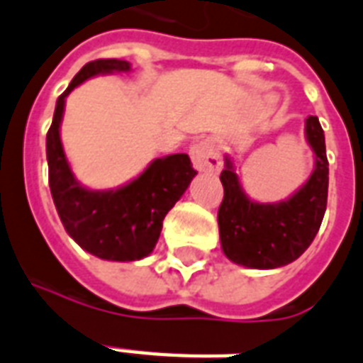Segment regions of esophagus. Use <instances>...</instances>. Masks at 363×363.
I'll use <instances>...</instances> for the list:
<instances>
[{
	"mask_svg": "<svg viewBox=\"0 0 363 363\" xmlns=\"http://www.w3.org/2000/svg\"><path fill=\"white\" fill-rule=\"evenodd\" d=\"M190 158H192L194 167L205 173H218L222 169V160L216 152L213 143L198 141L190 147Z\"/></svg>",
	"mask_w": 363,
	"mask_h": 363,
	"instance_id": "obj_1",
	"label": "esophagus"
}]
</instances>
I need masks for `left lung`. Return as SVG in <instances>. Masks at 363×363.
<instances>
[{
	"instance_id": "obj_1",
	"label": "left lung",
	"mask_w": 363,
	"mask_h": 363,
	"mask_svg": "<svg viewBox=\"0 0 363 363\" xmlns=\"http://www.w3.org/2000/svg\"><path fill=\"white\" fill-rule=\"evenodd\" d=\"M305 139L315 152V169L298 192L277 203L248 198L232 158L226 156L220 173L224 199L218 209V230L222 250L233 264L252 269L282 267L298 259L318 233L328 203V158L316 116H307Z\"/></svg>"
}]
</instances>
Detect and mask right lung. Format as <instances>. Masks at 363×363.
Returning a JSON list of instances; mask_svg holds the SVG:
<instances>
[{
    "instance_id": "add662e5",
    "label": "right lung",
    "mask_w": 363,
    "mask_h": 363,
    "mask_svg": "<svg viewBox=\"0 0 363 363\" xmlns=\"http://www.w3.org/2000/svg\"><path fill=\"white\" fill-rule=\"evenodd\" d=\"M130 69V62L124 60L88 62L56 101L47 133L48 184L60 220L79 247L111 262L147 258L158 242L165 215L198 175L188 154H169L150 162L141 175L113 190H90L75 179L60 139L65 98L92 77Z\"/></svg>"
}]
</instances>
